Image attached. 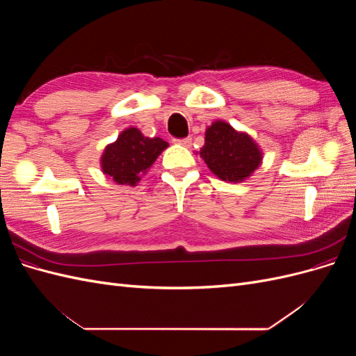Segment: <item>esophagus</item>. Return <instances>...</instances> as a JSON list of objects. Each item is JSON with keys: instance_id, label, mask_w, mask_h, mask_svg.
<instances>
[{"instance_id": "1", "label": "esophagus", "mask_w": 356, "mask_h": 356, "mask_svg": "<svg viewBox=\"0 0 356 356\" xmlns=\"http://www.w3.org/2000/svg\"><path fill=\"white\" fill-rule=\"evenodd\" d=\"M175 143L184 145V147H190L191 145V138H182V139H174Z\"/></svg>"}]
</instances>
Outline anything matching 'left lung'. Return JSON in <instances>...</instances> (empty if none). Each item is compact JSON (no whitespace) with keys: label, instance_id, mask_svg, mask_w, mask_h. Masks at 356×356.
<instances>
[{"label":"left lung","instance_id":"1","mask_svg":"<svg viewBox=\"0 0 356 356\" xmlns=\"http://www.w3.org/2000/svg\"><path fill=\"white\" fill-rule=\"evenodd\" d=\"M200 157L222 181L242 182L261 165L263 153L254 139L225 122H215L204 134Z\"/></svg>","mask_w":356,"mask_h":356}]
</instances>
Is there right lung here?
I'll return each instance as SVG.
<instances>
[{
  "label": "right lung",
  "instance_id": "1",
  "mask_svg": "<svg viewBox=\"0 0 356 356\" xmlns=\"http://www.w3.org/2000/svg\"><path fill=\"white\" fill-rule=\"evenodd\" d=\"M168 145L161 138H147L139 129L129 127L115 143L105 147L101 157L102 172L117 184L134 187Z\"/></svg>",
  "mask_w": 356,
  "mask_h": 356
}]
</instances>
